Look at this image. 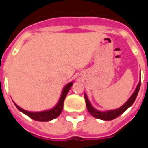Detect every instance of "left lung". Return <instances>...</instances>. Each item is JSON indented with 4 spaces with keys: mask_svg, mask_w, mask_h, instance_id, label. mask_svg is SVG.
<instances>
[{
    "mask_svg": "<svg viewBox=\"0 0 148 148\" xmlns=\"http://www.w3.org/2000/svg\"><path fill=\"white\" fill-rule=\"evenodd\" d=\"M140 84H141V81H140V82L138 84V86L136 88V90L134 91V93H132V95L130 97V98L127 100L126 102L124 103V105L114 110H109V111L106 112H101L97 110L96 109H94L92 105L90 104V101L87 97L86 94L85 93V100H86V107L88 111L90 112V114L93 116V117L97 118L100 120H103V121H112L115 118L118 117L119 116H121L123 112L126 111L129 107H130L135 101V100L136 98L138 93H139V90L140 88Z\"/></svg>",
    "mask_w": 148,
    "mask_h": 148,
    "instance_id": "obj_1",
    "label": "left lung"
}]
</instances>
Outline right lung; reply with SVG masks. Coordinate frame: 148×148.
I'll return each mask as SVG.
<instances>
[{"label": "right lung", "instance_id": "obj_1", "mask_svg": "<svg viewBox=\"0 0 148 148\" xmlns=\"http://www.w3.org/2000/svg\"><path fill=\"white\" fill-rule=\"evenodd\" d=\"M73 86V82H71L63 88L62 92L61 97L59 98L58 104L51 109H49V110H45V111L42 112H29L27 110H24L21 107L14 103V105L21 112H22L25 115L28 116L29 117L33 119L35 121H42V122H45V121H50L55 119V118L58 117L59 115L61 114L62 109H63V103H64V100L66 98V97L67 95L69 90L71 89V87Z\"/></svg>", "mask_w": 148, "mask_h": 148}]
</instances>
